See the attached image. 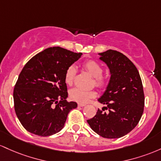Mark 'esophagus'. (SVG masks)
Instances as JSON below:
<instances>
[{
    "label": "esophagus",
    "instance_id": "34e87169",
    "mask_svg": "<svg viewBox=\"0 0 161 161\" xmlns=\"http://www.w3.org/2000/svg\"><path fill=\"white\" fill-rule=\"evenodd\" d=\"M77 106H78L79 107H84V106H85L86 105L84 104V103H78V104H77Z\"/></svg>",
    "mask_w": 161,
    "mask_h": 161
}]
</instances>
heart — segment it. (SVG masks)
Here are the masks:
<instances>
[{
	"instance_id": "b5f03b06",
	"label": "heart",
	"mask_w": 161,
	"mask_h": 161,
	"mask_svg": "<svg viewBox=\"0 0 161 161\" xmlns=\"http://www.w3.org/2000/svg\"><path fill=\"white\" fill-rule=\"evenodd\" d=\"M84 68L92 77H94L95 86L99 88H102L106 86V80L102 77L103 69L99 63L93 60L87 61L84 64ZM75 75V67L74 65L68 67L65 71V75H64V81L68 85H71L73 84ZM95 97L96 92L94 90H86L75 87L70 91V97L73 100L77 101L80 103H86L90 99Z\"/></svg>"
}]
</instances>
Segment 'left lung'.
<instances>
[{
	"label": "left lung",
	"mask_w": 161,
	"mask_h": 161,
	"mask_svg": "<svg viewBox=\"0 0 161 161\" xmlns=\"http://www.w3.org/2000/svg\"><path fill=\"white\" fill-rule=\"evenodd\" d=\"M98 55L110 74L106 90L97 100L106 106L98 109L87 123L103 138H119L134 129L143 114L142 79L135 64L121 52L109 49ZM105 108L108 109L107 113L103 112Z\"/></svg>",
	"instance_id": "8db88e82"
}]
</instances>
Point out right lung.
<instances>
[{"instance_id": "right-lung-1", "label": "right lung", "mask_w": 161, "mask_h": 161, "mask_svg": "<svg viewBox=\"0 0 161 161\" xmlns=\"http://www.w3.org/2000/svg\"><path fill=\"white\" fill-rule=\"evenodd\" d=\"M82 55L61 47H51L33 56L23 67L14 90L18 119L29 132L50 136L64 128L68 114L77 107L66 100L64 75Z\"/></svg>"}]
</instances>
